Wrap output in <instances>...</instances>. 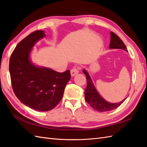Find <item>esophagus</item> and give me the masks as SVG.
I'll return each instance as SVG.
<instances>
[{
  "instance_id": "obj_1",
  "label": "esophagus",
  "mask_w": 147,
  "mask_h": 147,
  "mask_svg": "<svg viewBox=\"0 0 147 147\" xmlns=\"http://www.w3.org/2000/svg\"><path fill=\"white\" fill-rule=\"evenodd\" d=\"M70 73H71V76H76V74L79 73V70H78L77 68H73L72 69H71Z\"/></svg>"
}]
</instances>
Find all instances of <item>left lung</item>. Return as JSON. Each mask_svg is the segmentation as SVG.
<instances>
[{"instance_id":"1","label":"left lung","mask_w":147,"mask_h":147,"mask_svg":"<svg viewBox=\"0 0 147 147\" xmlns=\"http://www.w3.org/2000/svg\"><path fill=\"white\" fill-rule=\"evenodd\" d=\"M109 48H119L123 49L125 51H128L123 41L121 40L118 35L113 32H111V43ZM83 72L86 75L87 80V87L86 90H85V100L94 109L99 112L109 111L113 110L119 107L126 99L123 100L121 102L119 103H110L107 102L97 92L95 87L94 86L89 75L85 70H83Z\"/></svg>"}]
</instances>
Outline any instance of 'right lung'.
I'll use <instances>...</instances> for the list:
<instances>
[{"instance_id": "1", "label": "right lung", "mask_w": 147, "mask_h": 147, "mask_svg": "<svg viewBox=\"0 0 147 147\" xmlns=\"http://www.w3.org/2000/svg\"><path fill=\"white\" fill-rule=\"evenodd\" d=\"M44 36L43 31L31 32L16 47L9 60L15 95L26 106L39 111H48L60 102L71 77L69 70L58 72L50 68L36 67L31 62V48Z\"/></svg>"}]
</instances>
